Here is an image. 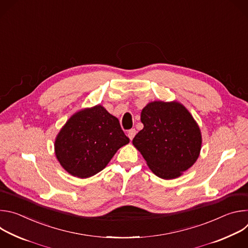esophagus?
Returning a JSON list of instances; mask_svg holds the SVG:
<instances>
[{
  "label": "esophagus",
  "mask_w": 248,
  "mask_h": 248,
  "mask_svg": "<svg viewBox=\"0 0 248 248\" xmlns=\"http://www.w3.org/2000/svg\"><path fill=\"white\" fill-rule=\"evenodd\" d=\"M135 134H136V130H135V128H131V129H129V130L127 131V136L129 137V139H130V140H132V139H133V137L135 136Z\"/></svg>",
  "instance_id": "esophagus-1"
}]
</instances>
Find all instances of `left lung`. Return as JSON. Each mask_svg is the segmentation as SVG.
Listing matches in <instances>:
<instances>
[{
	"mask_svg": "<svg viewBox=\"0 0 248 248\" xmlns=\"http://www.w3.org/2000/svg\"><path fill=\"white\" fill-rule=\"evenodd\" d=\"M141 122L144 127L132 143L159 178H178L195 163L201 149V133L182 104L149 103L141 112Z\"/></svg>",
	"mask_w": 248,
	"mask_h": 248,
	"instance_id": "left-lung-1",
	"label": "left lung"
}]
</instances>
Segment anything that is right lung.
<instances>
[{
    "label": "right lung",
    "instance_id": "add662e5",
    "mask_svg": "<svg viewBox=\"0 0 248 248\" xmlns=\"http://www.w3.org/2000/svg\"><path fill=\"white\" fill-rule=\"evenodd\" d=\"M128 142L119 120L98 105L67 121L57 136L55 151L66 171L86 179L102 170Z\"/></svg>",
    "mask_w": 248,
    "mask_h": 248
}]
</instances>
